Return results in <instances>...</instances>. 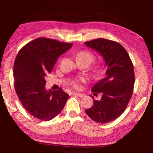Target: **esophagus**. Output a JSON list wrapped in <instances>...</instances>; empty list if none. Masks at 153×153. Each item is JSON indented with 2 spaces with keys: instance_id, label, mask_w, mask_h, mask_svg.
I'll return each mask as SVG.
<instances>
[{
  "instance_id": "esophagus-1",
  "label": "esophagus",
  "mask_w": 153,
  "mask_h": 153,
  "mask_svg": "<svg viewBox=\"0 0 153 153\" xmlns=\"http://www.w3.org/2000/svg\"><path fill=\"white\" fill-rule=\"evenodd\" d=\"M73 94L77 96V97H79V98H82V97H84V94H81V93H78V92H73Z\"/></svg>"
}]
</instances>
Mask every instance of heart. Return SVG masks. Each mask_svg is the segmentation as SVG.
I'll list each match as a JSON object with an SVG mask.
<instances>
[{
  "instance_id": "1",
  "label": "heart",
  "mask_w": 153,
  "mask_h": 153,
  "mask_svg": "<svg viewBox=\"0 0 153 153\" xmlns=\"http://www.w3.org/2000/svg\"><path fill=\"white\" fill-rule=\"evenodd\" d=\"M77 59L78 60H84L88 62V63L90 64L92 62L94 61V56L92 55L91 53H90L88 51H80L77 54ZM99 70L97 69V72H98ZM84 79L82 78L79 79L80 82H84ZM74 86L76 88H78L79 87V80H76V81H74L73 83Z\"/></svg>"
}]
</instances>
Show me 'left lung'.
I'll use <instances>...</instances> for the list:
<instances>
[{"label": "left lung", "mask_w": 153, "mask_h": 153, "mask_svg": "<svg viewBox=\"0 0 153 153\" xmlns=\"http://www.w3.org/2000/svg\"><path fill=\"white\" fill-rule=\"evenodd\" d=\"M85 45L102 56L107 67L105 77L92 88L93 92L102 93L101 99L94 100L90 95L94 103L86 113L97 123L111 122L124 112L132 96L135 82L134 65L126 49L115 41L98 38Z\"/></svg>", "instance_id": "left-lung-1"}]
</instances>
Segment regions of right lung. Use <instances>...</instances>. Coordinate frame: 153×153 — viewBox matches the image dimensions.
Listing matches in <instances>:
<instances>
[{
	"label": "right lung",
	"mask_w": 153,
	"mask_h": 153,
	"mask_svg": "<svg viewBox=\"0 0 153 153\" xmlns=\"http://www.w3.org/2000/svg\"><path fill=\"white\" fill-rule=\"evenodd\" d=\"M73 44L38 38L19 51L13 66L14 86L22 105L41 121L53 120L65 105L69 94L62 88L47 90L45 76L51 74L58 57Z\"/></svg>",
	"instance_id": "add662e5"
}]
</instances>
